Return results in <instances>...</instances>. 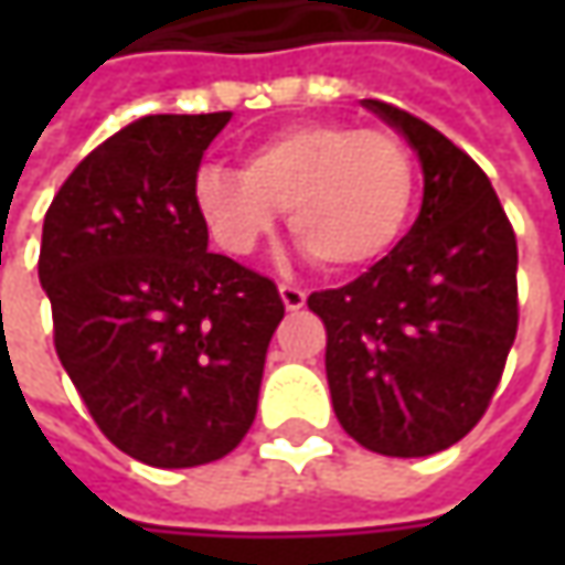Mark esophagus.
Segmentation results:
<instances>
[{
  "label": "esophagus",
  "mask_w": 565,
  "mask_h": 565,
  "mask_svg": "<svg viewBox=\"0 0 565 565\" xmlns=\"http://www.w3.org/2000/svg\"><path fill=\"white\" fill-rule=\"evenodd\" d=\"M279 295H282L286 311H298V308H305V301H308V292L292 286V282H282V286H279Z\"/></svg>",
  "instance_id": "1"
}]
</instances>
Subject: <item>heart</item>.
Masks as SVG:
<instances>
[{"label": "heart", "instance_id": "heart-1", "mask_svg": "<svg viewBox=\"0 0 565 565\" xmlns=\"http://www.w3.org/2000/svg\"><path fill=\"white\" fill-rule=\"evenodd\" d=\"M415 198L412 147L345 121L286 125L245 150L242 172H198V204L223 248L250 254L276 226V210H289L295 242L337 273L371 267L396 248Z\"/></svg>", "mask_w": 565, "mask_h": 565}]
</instances>
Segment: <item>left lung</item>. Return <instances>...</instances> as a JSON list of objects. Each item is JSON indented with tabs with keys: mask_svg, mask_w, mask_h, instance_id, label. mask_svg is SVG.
<instances>
[{
	"mask_svg": "<svg viewBox=\"0 0 565 565\" xmlns=\"http://www.w3.org/2000/svg\"><path fill=\"white\" fill-rule=\"evenodd\" d=\"M418 150L422 213L383 260L311 292L327 327L339 424L380 456H430L488 412L519 330V248L484 169L446 135L383 99H364Z\"/></svg>",
	"mask_w": 565,
	"mask_h": 565,
	"instance_id": "1",
	"label": "left lung"
}]
</instances>
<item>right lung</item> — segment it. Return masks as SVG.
Masks as SVG:
<instances>
[{
  "label": "right lung",
  "instance_id": "add662e5",
  "mask_svg": "<svg viewBox=\"0 0 565 565\" xmlns=\"http://www.w3.org/2000/svg\"><path fill=\"white\" fill-rule=\"evenodd\" d=\"M232 113L143 116L90 150L43 220L55 355L131 459L216 462L248 434L276 282L206 248L198 169Z\"/></svg>",
  "mask_w": 565,
  "mask_h": 565
}]
</instances>
